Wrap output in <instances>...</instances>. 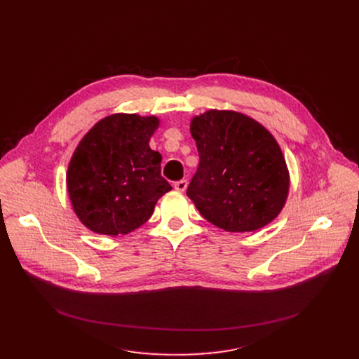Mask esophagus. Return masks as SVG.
<instances>
[{"instance_id": "1", "label": "esophagus", "mask_w": 359, "mask_h": 359, "mask_svg": "<svg viewBox=\"0 0 359 359\" xmlns=\"http://www.w3.org/2000/svg\"><path fill=\"white\" fill-rule=\"evenodd\" d=\"M175 189L176 191H179V192H184L186 191V187H187V180H177V182H175Z\"/></svg>"}]
</instances>
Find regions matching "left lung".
I'll return each mask as SVG.
<instances>
[{"mask_svg": "<svg viewBox=\"0 0 359 359\" xmlns=\"http://www.w3.org/2000/svg\"><path fill=\"white\" fill-rule=\"evenodd\" d=\"M199 165L187 186L201 215L230 233L265 227L284 208L290 173L271 132L233 110H208L191 122Z\"/></svg>", "mask_w": 359, "mask_h": 359, "instance_id": "8db88e82", "label": "left lung"}]
</instances>
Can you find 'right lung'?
<instances>
[{"label": "right lung", "mask_w": 359, "mask_h": 359, "mask_svg": "<svg viewBox=\"0 0 359 359\" xmlns=\"http://www.w3.org/2000/svg\"><path fill=\"white\" fill-rule=\"evenodd\" d=\"M158 123L156 116L116 113L99 121L75 148L67 187L74 212L88 230L134 231L172 191L161 176V154L148 144Z\"/></svg>", "instance_id": "1"}]
</instances>
